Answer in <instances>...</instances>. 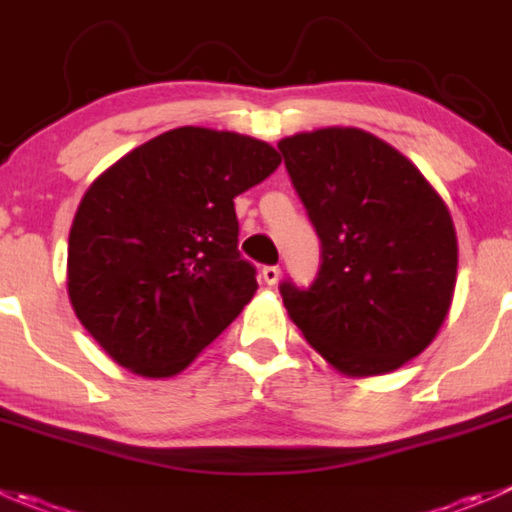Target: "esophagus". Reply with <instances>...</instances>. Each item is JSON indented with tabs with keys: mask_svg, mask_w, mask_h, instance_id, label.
Returning <instances> with one entry per match:
<instances>
[{
	"mask_svg": "<svg viewBox=\"0 0 512 512\" xmlns=\"http://www.w3.org/2000/svg\"><path fill=\"white\" fill-rule=\"evenodd\" d=\"M280 267L277 265H265L262 267V280L267 282V285H277V282H280Z\"/></svg>",
	"mask_w": 512,
	"mask_h": 512,
	"instance_id": "esophagus-1",
	"label": "esophagus"
}]
</instances>
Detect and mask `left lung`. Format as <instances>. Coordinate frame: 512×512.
<instances>
[{"label":"left lung","instance_id":"1","mask_svg":"<svg viewBox=\"0 0 512 512\" xmlns=\"http://www.w3.org/2000/svg\"><path fill=\"white\" fill-rule=\"evenodd\" d=\"M277 147L322 247L310 287L280 285L292 322L340 372L398 370L433 342L453 302L458 237L448 207L370 132L327 127Z\"/></svg>","mask_w":512,"mask_h":512}]
</instances>
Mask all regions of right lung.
<instances>
[{
  "label": "right lung",
  "mask_w": 512,
  "mask_h": 512,
  "mask_svg": "<svg viewBox=\"0 0 512 512\" xmlns=\"http://www.w3.org/2000/svg\"><path fill=\"white\" fill-rule=\"evenodd\" d=\"M280 165L275 147L180 127L114 162L69 230L67 292L79 322L127 370H185L252 300L235 197Z\"/></svg>",
  "instance_id": "obj_1"
}]
</instances>
